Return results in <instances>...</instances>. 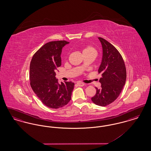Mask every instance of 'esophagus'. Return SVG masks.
<instances>
[{"mask_svg":"<svg viewBox=\"0 0 151 151\" xmlns=\"http://www.w3.org/2000/svg\"><path fill=\"white\" fill-rule=\"evenodd\" d=\"M76 84L79 86H84V84L83 83H81V82H78L76 83Z\"/></svg>","mask_w":151,"mask_h":151,"instance_id":"esophagus-1","label":"esophagus"}]
</instances>
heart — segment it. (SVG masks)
<instances>
[{
  "mask_svg": "<svg viewBox=\"0 0 151 151\" xmlns=\"http://www.w3.org/2000/svg\"><path fill=\"white\" fill-rule=\"evenodd\" d=\"M89 52H93V53H96V51L94 49L93 47L91 46H86L84 47L83 49V53H89Z\"/></svg>",
  "mask_w": 151,
  "mask_h": 151,
  "instance_id": "obj_1",
  "label": "heart"
}]
</instances>
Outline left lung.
Listing matches in <instances>:
<instances>
[{"label":"left lung","mask_w":151,"mask_h":151,"mask_svg":"<svg viewBox=\"0 0 151 151\" xmlns=\"http://www.w3.org/2000/svg\"><path fill=\"white\" fill-rule=\"evenodd\" d=\"M102 47V58L99 73L101 88L91 100L97 105L105 106L118 98L126 80V69L121 55L115 47L105 39L99 37Z\"/></svg>","instance_id":"left-lung-1"}]
</instances>
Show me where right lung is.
Segmentation results:
<instances>
[{
	"mask_svg": "<svg viewBox=\"0 0 151 151\" xmlns=\"http://www.w3.org/2000/svg\"><path fill=\"white\" fill-rule=\"evenodd\" d=\"M68 43L65 41L46 43L34 54L30 62V86L37 96L49 108H62L71 99L75 84L67 81L59 84L55 77V72L62 63V48Z\"/></svg>",
	"mask_w": 151,
	"mask_h": 151,
	"instance_id": "add662e5",
	"label": "right lung"
}]
</instances>
